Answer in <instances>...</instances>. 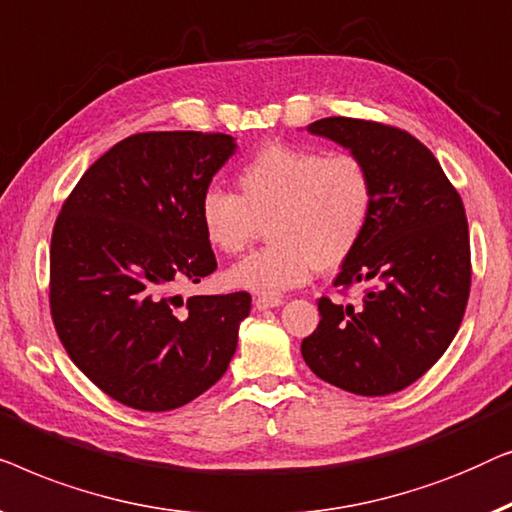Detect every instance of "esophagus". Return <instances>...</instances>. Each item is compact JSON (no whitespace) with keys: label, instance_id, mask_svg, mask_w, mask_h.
I'll use <instances>...</instances> for the list:
<instances>
[{"label":"esophagus","instance_id":"1","mask_svg":"<svg viewBox=\"0 0 512 512\" xmlns=\"http://www.w3.org/2000/svg\"><path fill=\"white\" fill-rule=\"evenodd\" d=\"M280 304H283V299L278 297H255L253 306L257 308V311H269V308H278Z\"/></svg>","mask_w":512,"mask_h":512}]
</instances>
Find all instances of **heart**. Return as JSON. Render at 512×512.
Masks as SVG:
<instances>
[{
    "mask_svg": "<svg viewBox=\"0 0 512 512\" xmlns=\"http://www.w3.org/2000/svg\"><path fill=\"white\" fill-rule=\"evenodd\" d=\"M239 194L208 187L199 199L206 241L220 253H241L266 222L271 243L239 259L227 283L259 297L304 285L320 266L355 253L373 215V176L355 155H325L297 146H269L236 174Z\"/></svg>",
    "mask_w": 512,
    "mask_h": 512,
    "instance_id": "b5f03b06",
    "label": "heart"
}]
</instances>
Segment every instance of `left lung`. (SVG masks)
<instances>
[{
    "instance_id": "left-lung-1",
    "label": "left lung",
    "mask_w": 512,
    "mask_h": 512,
    "mask_svg": "<svg viewBox=\"0 0 512 512\" xmlns=\"http://www.w3.org/2000/svg\"><path fill=\"white\" fill-rule=\"evenodd\" d=\"M308 132L350 150L373 176V215L334 285H366L362 306L318 299L320 325L301 343L315 376L362 397L422 378L462 325L471 287L462 197L434 153L397 127L322 118Z\"/></svg>"
}]
</instances>
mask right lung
<instances>
[{"label": "right lung", "instance_id": "add662e5", "mask_svg": "<svg viewBox=\"0 0 512 512\" xmlns=\"http://www.w3.org/2000/svg\"><path fill=\"white\" fill-rule=\"evenodd\" d=\"M236 153L227 134L115 143L64 201L50 241V313L71 362L111 399L162 413L225 376L250 294L171 290L215 271L199 199Z\"/></svg>", "mask_w": 512, "mask_h": 512}]
</instances>
